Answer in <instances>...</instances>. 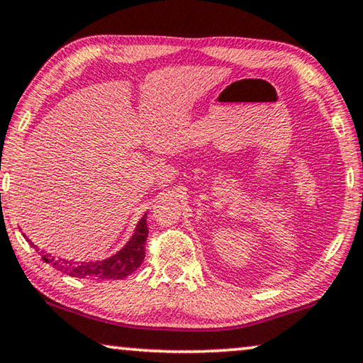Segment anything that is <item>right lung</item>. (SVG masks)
Returning a JSON list of instances; mask_svg holds the SVG:
<instances>
[{"mask_svg": "<svg viewBox=\"0 0 363 363\" xmlns=\"http://www.w3.org/2000/svg\"><path fill=\"white\" fill-rule=\"evenodd\" d=\"M147 225H146V213L138 222L136 230L130 238V242L115 253L113 257L101 259V262H67L52 257L50 253L40 252V257L45 263L52 264L55 269L62 272L74 278H95V279H123L128 274L135 273L141 267L145 259V245L147 238ZM26 237V235H24ZM28 242L30 240L26 237ZM34 247V243H30ZM38 248V247H34Z\"/></svg>", "mask_w": 363, "mask_h": 363, "instance_id": "right-lung-1", "label": "right lung"}]
</instances>
